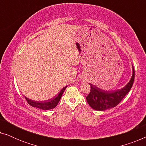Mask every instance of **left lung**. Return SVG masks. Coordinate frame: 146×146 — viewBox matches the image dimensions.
Wrapping results in <instances>:
<instances>
[{
  "mask_svg": "<svg viewBox=\"0 0 146 146\" xmlns=\"http://www.w3.org/2000/svg\"><path fill=\"white\" fill-rule=\"evenodd\" d=\"M135 71L133 67V74L128 84L121 89L114 91H105L90 84V92L86 96V100L92 108L104 111L118 105L130 90L134 81Z\"/></svg>",
  "mask_w": 146,
  "mask_h": 146,
  "instance_id": "8db88e82",
  "label": "left lung"
}]
</instances>
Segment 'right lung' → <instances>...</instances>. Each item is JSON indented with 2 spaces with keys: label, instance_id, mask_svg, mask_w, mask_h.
Instances as JSON below:
<instances>
[{
  "label": "right lung",
  "instance_id": "right-lung-1",
  "mask_svg": "<svg viewBox=\"0 0 146 146\" xmlns=\"http://www.w3.org/2000/svg\"><path fill=\"white\" fill-rule=\"evenodd\" d=\"M66 87H64L61 90V91L60 92L58 95L57 96L53 98L52 99L49 100L47 101H43V102H37V101H34L32 100H30L27 98V97H25L26 100L27 101V102L31 106L38 108L44 110H50L52 108H54L58 104L60 100L62 95L64 92V91L65 90Z\"/></svg>",
  "mask_w": 146,
  "mask_h": 146
}]
</instances>
